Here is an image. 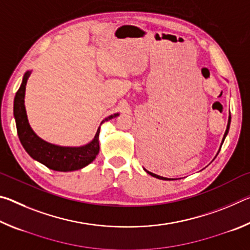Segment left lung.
<instances>
[{"label": "left lung", "mask_w": 250, "mask_h": 250, "mask_svg": "<svg viewBox=\"0 0 250 250\" xmlns=\"http://www.w3.org/2000/svg\"><path fill=\"white\" fill-rule=\"evenodd\" d=\"M230 119H231V117H230V115H229V117H228V124H227V128H226V131H225V134H224V138H223V141H222V145H223V142H224V140H225V138H226V135H227V133H228V130H229V125H230ZM218 154V153H217ZM145 171L147 173V174H150L151 176H154V177H156V179H160V180H168V179H167V177H163V176H160V175H156V174H154V173H152V172H149L147 170H146L145 168Z\"/></svg>", "instance_id": "left-lung-1"}]
</instances>
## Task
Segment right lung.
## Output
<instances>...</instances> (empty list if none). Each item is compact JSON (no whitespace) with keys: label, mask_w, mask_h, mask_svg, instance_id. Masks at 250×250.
Instances as JSON below:
<instances>
[{"label":"right lung","mask_w":250,"mask_h":250,"mask_svg":"<svg viewBox=\"0 0 250 250\" xmlns=\"http://www.w3.org/2000/svg\"><path fill=\"white\" fill-rule=\"evenodd\" d=\"M29 75H31V71H26L24 75L20 89L15 95L13 108L18 135L25 151L34 160L39 161L54 171L69 172L87 167L99 153L100 126L97 130L92 141L83 146H59L42 140L29 125L26 110H25L24 97ZM117 116H119V113L107 117L103 122L116 118Z\"/></svg>","instance_id":"obj_1"}]
</instances>
